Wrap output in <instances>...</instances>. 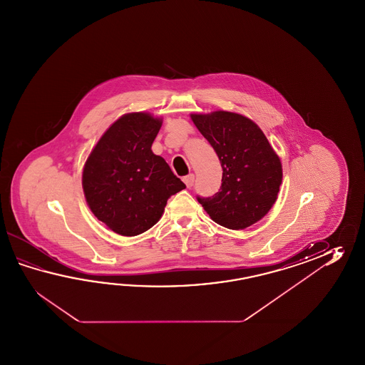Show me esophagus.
Wrapping results in <instances>:
<instances>
[{
    "label": "esophagus",
    "instance_id": "obj_1",
    "mask_svg": "<svg viewBox=\"0 0 365 365\" xmlns=\"http://www.w3.org/2000/svg\"><path fill=\"white\" fill-rule=\"evenodd\" d=\"M182 181L185 182V185L187 186V187H192L193 186L194 182V175L193 173H189L187 176H185L184 179H182Z\"/></svg>",
    "mask_w": 365,
    "mask_h": 365
}]
</instances>
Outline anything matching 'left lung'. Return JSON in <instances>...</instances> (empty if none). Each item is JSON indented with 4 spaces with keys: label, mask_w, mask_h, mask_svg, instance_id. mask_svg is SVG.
I'll return each instance as SVG.
<instances>
[{
    "label": "left lung",
    "mask_w": 365,
    "mask_h": 365,
    "mask_svg": "<svg viewBox=\"0 0 365 365\" xmlns=\"http://www.w3.org/2000/svg\"><path fill=\"white\" fill-rule=\"evenodd\" d=\"M190 117L223 168L219 192L197 200L225 228L244 230L255 225L278 198L283 178L279 156L259 126L240 113L214 110Z\"/></svg>",
    "instance_id": "8db88e82"
}]
</instances>
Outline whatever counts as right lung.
Segmentation results:
<instances>
[{
    "mask_svg": "<svg viewBox=\"0 0 365 365\" xmlns=\"http://www.w3.org/2000/svg\"><path fill=\"white\" fill-rule=\"evenodd\" d=\"M162 117L132 112L117 118L86 160L82 187L93 215L121 236H137L159 222L168 198L185 189L151 150Z\"/></svg>",
    "mask_w": 365,
    "mask_h": 365,
    "instance_id": "obj_1",
    "label": "right lung"
}]
</instances>
